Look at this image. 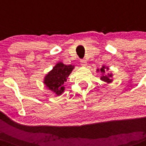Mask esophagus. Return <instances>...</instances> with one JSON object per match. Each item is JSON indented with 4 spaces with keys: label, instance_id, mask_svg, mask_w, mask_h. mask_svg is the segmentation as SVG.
<instances>
[{
    "label": "esophagus",
    "instance_id": "1",
    "mask_svg": "<svg viewBox=\"0 0 146 146\" xmlns=\"http://www.w3.org/2000/svg\"><path fill=\"white\" fill-rule=\"evenodd\" d=\"M80 65L82 66H86L87 65V62H86V60H80Z\"/></svg>",
    "mask_w": 146,
    "mask_h": 146
}]
</instances>
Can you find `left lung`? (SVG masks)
<instances>
[{"label":"left lung","instance_id":"obj_1","mask_svg":"<svg viewBox=\"0 0 146 146\" xmlns=\"http://www.w3.org/2000/svg\"><path fill=\"white\" fill-rule=\"evenodd\" d=\"M109 68L108 67H106L105 66H103L100 69H97V72H102V75L100 77V80L105 82H108V83H110V82L113 81V74H110V73H108V74H105V71L108 70Z\"/></svg>","mask_w":146,"mask_h":146}]
</instances>
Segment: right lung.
I'll return each instance as SVG.
<instances>
[{
	"label": "right lung",
	"mask_w": 146,
	"mask_h": 146,
	"mask_svg": "<svg viewBox=\"0 0 146 146\" xmlns=\"http://www.w3.org/2000/svg\"><path fill=\"white\" fill-rule=\"evenodd\" d=\"M74 68V66L66 65L62 62H59L45 76L44 83L56 96H60L65 90L64 83L67 80V77Z\"/></svg>",
	"instance_id": "1"
}]
</instances>
